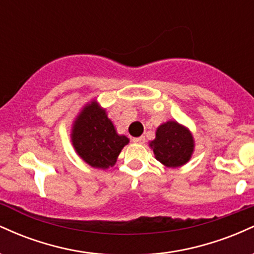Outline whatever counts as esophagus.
<instances>
[{"label": "esophagus", "mask_w": 254, "mask_h": 254, "mask_svg": "<svg viewBox=\"0 0 254 254\" xmlns=\"http://www.w3.org/2000/svg\"><path fill=\"white\" fill-rule=\"evenodd\" d=\"M132 142H135V143H138V144H142V143H144V142H145V137L144 136L133 137Z\"/></svg>", "instance_id": "34e87169"}]
</instances>
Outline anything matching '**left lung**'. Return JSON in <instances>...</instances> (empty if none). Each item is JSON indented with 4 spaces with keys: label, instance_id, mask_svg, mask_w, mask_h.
Wrapping results in <instances>:
<instances>
[{
    "label": "left lung",
    "instance_id": "8db88e82",
    "mask_svg": "<svg viewBox=\"0 0 254 254\" xmlns=\"http://www.w3.org/2000/svg\"><path fill=\"white\" fill-rule=\"evenodd\" d=\"M193 138L186 127L177 122H167L156 130V138L150 143L156 160L167 167H179L190 160Z\"/></svg>",
    "mask_w": 254,
    "mask_h": 254
}]
</instances>
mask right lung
I'll return each mask as SVG.
<instances>
[{
    "label": "right lung",
    "instance_id": "right-lung-1",
    "mask_svg": "<svg viewBox=\"0 0 254 254\" xmlns=\"http://www.w3.org/2000/svg\"><path fill=\"white\" fill-rule=\"evenodd\" d=\"M75 150L87 164L95 168H109L129 143V138L116 132L105 110L95 101L87 105L75 121L71 133Z\"/></svg>",
    "mask_w": 254,
    "mask_h": 254
}]
</instances>
